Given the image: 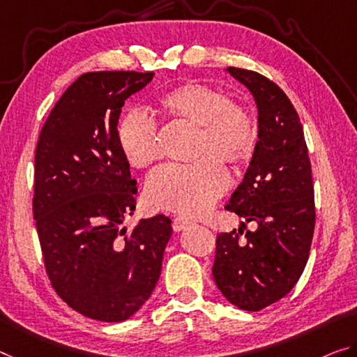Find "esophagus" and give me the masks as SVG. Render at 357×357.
Returning a JSON list of instances; mask_svg holds the SVG:
<instances>
[{"label": "esophagus", "instance_id": "1", "mask_svg": "<svg viewBox=\"0 0 357 357\" xmlns=\"http://www.w3.org/2000/svg\"><path fill=\"white\" fill-rule=\"evenodd\" d=\"M191 222L186 220V218L183 217H175L172 220V228L174 231H182V229H185L186 227H190Z\"/></svg>", "mask_w": 357, "mask_h": 357}]
</instances>
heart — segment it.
<instances>
[{
	"mask_svg": "<svg viewBox=\"0 0 357 357\" xmlns=\"http://www.w3.org/2000/svg\"><path fill=\"white\" fill-rule=\"evenodd\" d=\"M169 116L199 126L196 156L190 164L169 162L150 174L145 202L151 209L201 215L229 185L220 159L228 164L248 160L257 144V124L248 109L234 105L225 92L201 83L175 87L161 98ZM116 140L124 160L145 169L161 156L156 119L142 108H130L119 119Z\"/></svg>",
	"mask_w": 357,
	"mask_h": 357,
	"instance_id": "obj_1",
	"label": "heart"
}]
</instances>
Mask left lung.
Here are the masks:
<instances>
[{
    "instance_id": "left-lung-1",
    "label": "left lung",
    "mask_w": 357,
    "mask_h": 357,
    "mask_svg": "<svg viewBox=\"0 0 357 357\" xmlns=\"http://www.w3.org/2000/svg\"><path fill=\"white\" fill-rule=\"evenodd\" d=\"M259 109V140L243 182L225 209L245 222L217 236L213 281L229 303L260 311L290 292L303 273L314 233V186L303 126L278 84L228 67ZM254 221L255 232L243 233Z\"/></svg>"
}]
</instances>
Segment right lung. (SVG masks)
Returning a JSON list of instances; mask_svg holds the SVG:
<instances>
[{"label":"right lung","instance_id":"add662e5","mask_svg":"<svg viewBox=\"0 0 357 357\" xmlns=\"http://www.w3.org/2000/svg\"><path fill=\"white\" fill-rule=\"evenodd\" d=\"M146 71H91L71 84L43 126L35 151L33 215L46 273L70 308L121 322L160 279L171 218L155 215L128 231L137 182L116 140L126 98L150 83Z\"/></svg>","mask_w":357,"mask_h":357}]
</instances>
